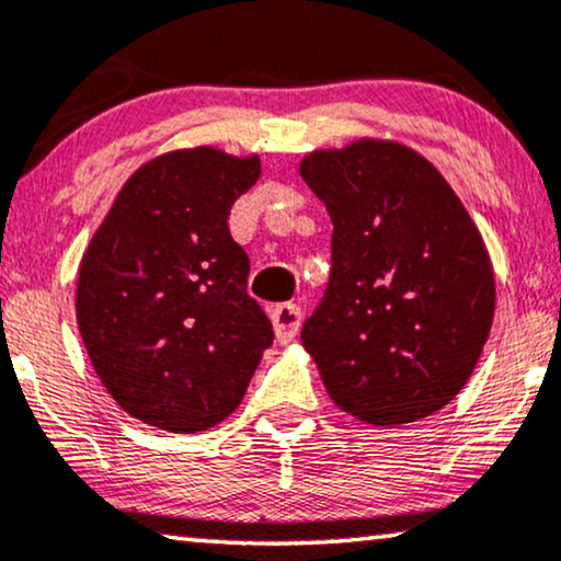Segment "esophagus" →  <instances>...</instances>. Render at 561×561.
Listing matches in <instances>:
<instances>
[{
	"instance_id": "obj_1",
	"label": "esophagus",
	"mask_w": 561,
	"mask_h": 561,
	"mask_svg": "<svg viewBox=\"0 0 561 561\" xmlns=\"http://www.w3.org/2000/svg\"><path fill=\"white\" fill-rule=\"evenodd\" d=\"M271 321H273V329H275V336H278V342L286 344L294 340V336L298 334V329H301V309L294 304H280L271 311Z\"/></svg>"
}]
</instances>
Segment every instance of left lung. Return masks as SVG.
Returning <instances> with one entry per match:
<instances>
[{"label": "left lung", "mask_w": 561, "mask_h": 561, "mask_svg": "<svg viewBox=\"0 0 561 561\" xmlns=\"http://www.w3.org/2000/svg\"><path fill=\"white\" fill-rule=\"evenodd\" d=\"M332 217V273L301 342L332 401L365 424L432 416L478 365L495 313L485 242L416 150L357 140L301 160Z\"/></svg>", "instance_id": "left-lung-1"}]
</instances>
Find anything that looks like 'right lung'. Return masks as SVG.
<instances>
[{"label": "right lung", "mask_w": 561, "mask_h": 561, "mask_svg": "<svg viewBox=\"0 0 561 561\" xmlns=\"http://www.w3.org/2000/svg\"><path fill=\"white\" fill-rule=\"evenodd\" d=\"M260 158L165 152L129 175L91 237L76 319L91 365L129 416L175 434L240 405L273 324L248 296L250 257L229 234Z\"/></svg>", "instance_id": "right-lung-1"}]
</instances>
